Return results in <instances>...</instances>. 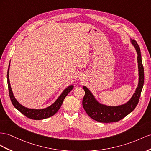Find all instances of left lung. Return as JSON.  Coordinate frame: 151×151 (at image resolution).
I'll use <instances>...</instances> for the list:
<instances>
[{
    "label": "left lung",
    "mask_w": 151,
    "mask_h": 151,
    "mask_svg": "<svg viewBox=\"0 0 151 151\" xmlns=\"http://www.w3.org/2000/svg\"><path fill=\"white\" fill-rule=\"evenodd\" d=\"M131 42L137 53L138 68V83L135 92L127 103L119 106H107L99 103L87 87L83 86L85 96L83 98V107L90 117L99 122H114L121 120L130 114L136 108L140 97L144 83V70L143 67L140 49L137 41L131 40Z\"/></svg>",
    "instance_id": "8db88e82"
}]
</instances>
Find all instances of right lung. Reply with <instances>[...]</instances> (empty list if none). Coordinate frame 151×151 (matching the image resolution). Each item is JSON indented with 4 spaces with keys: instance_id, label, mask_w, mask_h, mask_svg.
Instances as JSON below:
<instances>
[{
    "instance_id": "right-lung-1",
    "label": "right lung",
    "mask_w": 151,
    "mask_h": 151,
    "mask_svg": "<svg viewBox=\"0 0 151 151\" xmlns=\"http://www.w3.org/2000/svg\"><path fill=\"white\" fill-rule=\"evenodd\" d=\"M10 65V63H9ZM9 68L8 71H7V86H8V90H9V97L11 99V101L12 102L13 106L16 108V109L20 111V112L25 115L29 119H34V120H42L45 119H47L48 117H52L53 115H55L58 110H59L62 104L63 103V101L64 98L66 97V96L69 93L74 86L73 85H71L70 86L66 88L62 92V94L59 96V97L57 99L56 101L54 102L52 105H50V106L45 108L43 109H28V108L25 107L21 104H20L16 98H14L13 95L12 89H11L10 82H9Z\"/></svg>"
}]
</instances>
